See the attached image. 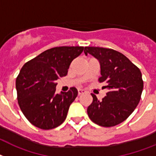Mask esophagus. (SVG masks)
I'll return each instance as SVG.
<instances>
[{
    "mask_svg": "<svg viewBox=\"0 0 156 156\" xmlns=\"http://www.w3.org/2000/svg\"><path fill=\"white\" fill-rule=\"evenodd\" d=\"M78 95H81V94H82L86 93V90L83 89H81V88H79V89H78Z\"/></svg>",
    "mask_w": 156,
    "mask_h": 156,
    "instance_id": "obj_1",
    "label": "esophagus"
}]
</instances>
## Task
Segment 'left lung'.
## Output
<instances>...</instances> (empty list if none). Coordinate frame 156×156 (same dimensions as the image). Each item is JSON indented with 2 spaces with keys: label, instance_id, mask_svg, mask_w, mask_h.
Segmentation results:
<instances>
[{
  "label": "left lung",
  "instance_id": "obj_1",
  "mask_svg": "<svg viewBox=\"0 0 156 156\" xmlns=\"http://www.w3.org/2000/svg\"><path fill=\"white\" fill-rule=\"evenodd\" d=\"M85 54L98 59L101 76L98 82L108 89L101 101L91 94L93 101L87 114L92 122L111 127L121 123L131 115L139 104L144 88L140 69L125 55L115 49L103 47H85Z\"/></svg>",
  "mask_w": 156,
  "mask_h": 156
}]
</instances>
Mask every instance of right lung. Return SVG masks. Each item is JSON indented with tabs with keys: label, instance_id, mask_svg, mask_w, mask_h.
I'll return each mask as SVG.
<instances>
[{
	"label": "right lung",
	"instance_id": "obj_1",
	"mask_svg": "<svg viewBox=\"0 0 156 156\" xmlns=\"http://www.w3.org/2000/svg\"><path fill=\"white\" fill-rule=\"evenodd\" d=\"M83 46H58L42 52L22 66L16 79L17 102L29 122L50 130L65 121L69 107L78 95L75 87L57 94V80L68 73L69 65Z\"/></svg>",
	"mask_w": 156,
	"mask_h": 156
}]
</instances>
